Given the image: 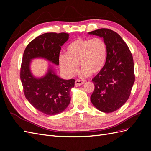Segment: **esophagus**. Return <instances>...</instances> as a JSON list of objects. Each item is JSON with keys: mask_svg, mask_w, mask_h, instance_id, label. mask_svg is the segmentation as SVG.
I'll use <instances>...</instances> for the list:
<instances>
[{"mask_svg": "<svg viewBox=\"0 0 151 151\" xmlns=\"http://www.w3.org/2000/svg\"><path fill=\"white\" fill-rule=\"evenodd\" d=\"M84 81L83 80H79V79H77L76 80L75 82V85L76 86H80L81 85H83L84 83Z\"/></svg>", "mask_w": 151, "mask_h": 151, "instance_id": "1", "label": "esophagus"}]
</instances>
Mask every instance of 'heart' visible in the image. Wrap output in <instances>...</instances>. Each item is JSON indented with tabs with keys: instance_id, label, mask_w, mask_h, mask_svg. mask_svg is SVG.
<instances>
[{
	"instance_id": "b5f03b06",
	"label": "heart",
	"mask_w": 151,
	"mask_h": 151,
	"mask_svg": "<svg viewBox=\"0 0 151 151\" xmlns=\"http://www.w3.org/2000/svg\"><path fill=\"white\" fill-rule=\"evenodd\" d=\"M107 55V45L101 38H80L67 45L66 53L60 55L59 66L63 74L72 77L78 70L79 63L82 74L89 76L91 73L96 74L103 70Z\"/></svg>"
}]
</instances>
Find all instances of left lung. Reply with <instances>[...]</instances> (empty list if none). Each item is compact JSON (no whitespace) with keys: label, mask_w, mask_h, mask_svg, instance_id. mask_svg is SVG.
Returning a JSON list of instances; mask_svg holds the SVG:
<instances>
[{"label":"left lung","mask_w":151,"mask_h":151,"mask_svg":"<svg viewBox=\"0 0 151 151\" xmlns=\"http://www.w3.org/2000/svg\"><path fill=\"white\" fill-rule=\"evenodd\" d=\"M88 34L103 38L108 50L106 64L92 79L94 90L91 101L98 110L111 113L122 107L130 95L135 81L133 57L116 32L101 28Z\"/></svg>","instance_id":"obj_1"}]
</instances>
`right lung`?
<instances>
[{
  "instance_id": "add662e5",
  "label": "right lung",
  "mask_w": 151,
  "mask_h": 151,
  "mask_svg": "<svg viewBox=\"0 0 151 151\" xmlns=\"http://www.w3.org/2000/svg\"><path fill=\"white\" fill-rule=\"evenodd\" d=\"M68 38L65 33H44L31 41L23 53L20 77L25 97L34 108L47 115H57L67 108L75 80L60 78L51 65L43 76L36 77L31 72V63L40 58L58 65L61 47Z\"/></svg>"
}]
</instances>
